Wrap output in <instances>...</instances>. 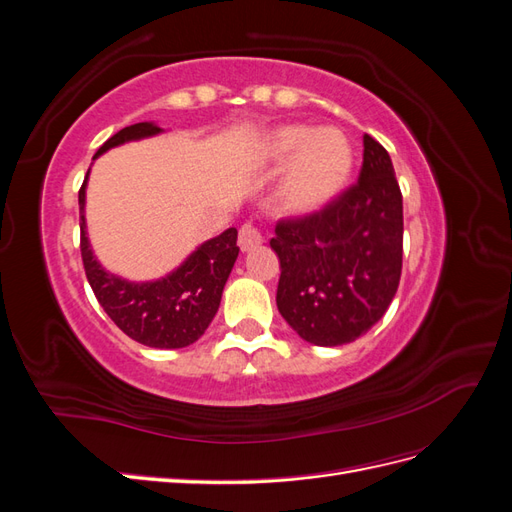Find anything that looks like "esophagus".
<instances>
[{
  "instance_id": "esophagus-1",
  "label": "esophagus",
  "mask_w": 512,
  "mask_h": 512,
  "mask_svg": "<svg viewBox=\"0 0 512 512\" xmlns=\"http://www.w3.org/2000/svg\"><path fill=\"white\" fill-rule=\"evenodd\" d=\"M262 243V235L260 230L252 224H243L239 230V247L241 252H250L254 247H258Z\"/></svg>"
}]
</instances>
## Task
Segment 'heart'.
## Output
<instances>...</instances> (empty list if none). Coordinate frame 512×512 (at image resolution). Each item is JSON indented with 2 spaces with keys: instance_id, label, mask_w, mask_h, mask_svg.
<instances>
[{
  "instance_id": "b5f03b06",
  "label": "heart",
  "mask_w": 512,
  "mask_h": 512,
  "mask_svg": "<svg viewBox=\"0 0 512 512\" xmlns=\"http://www.w3.org/2000/svg\"><path fill=\"white\" fill-rule=\"evenodd\" d=\"M254 160L269 168L286 166L277 207L286 215L305 218L322 211L346 190L354 170L350 138L337 128H309L284 123L260 136Z\"/></svg>"
}]
</instances>
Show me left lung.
Wrapping results in <instances>:
<instances>
[{"instance_id":"8db88e82","label":"left lung","mask_w":512,"mask_h":512,"mask_svg":"<svg viewBox=\"0 0 512 512\" xmlns=\"http://www.w3.org/2000/svg\"><path fill=\"white\" fill-rule=\"evenodd\" d=\"M280 258L277 309L305 342L344 346L389 309L401 277L404 205L391 156L363 136L356 185L314 215L282 220L271 239Z\"/></svg>"}]
</instances>
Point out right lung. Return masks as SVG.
<instances>
[{"label": "right lung", "mask_w": 512, "mask_h": 512, "mask_svg": "<svg viewBox=\"0 0 512 512\" xmlns=\"http://www.w3.org/2000/svg\"><path fill=\"white\" fill-rule=\"evenodd\" d=\"M164 130L156 121L134 123L119 130L96 151V158L123 143L143 141ZM87 177L79 192L81 209V256L91 290L117 327L134 342L149 348H185L203 337L218 314L228 275L239 256L237 228L200 243L177 269L158 280L132 282L106 271L96 258L87 237L85 198Z\"/></svg>", "instance_id": "obj_1"}]
</instances>
